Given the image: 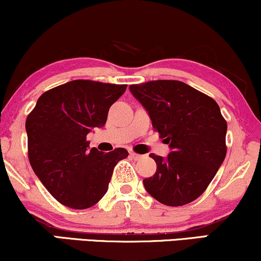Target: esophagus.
Wrapping results in <instances>:
<instances>
[{
	"instance_id": "34e87169",
	"label": "esophagus",
	"mask_w": 261,
	"mask_h": 261,
	"mask_svg": "<svg viewBox=\"0 0 261 261\" xmlns=\"http://www.w3.org/2000/svg\"><path fill=\"white\" fill-rule=\"evenodd\" d=\"M130 157L133 160H140L141 157H143V155H139V153H137V152H133V151H132L130 152Z\"/></svg>"
}]
</instances>
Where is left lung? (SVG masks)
Masks as SVG:
<instances>
[{
    "label": "left lung",
    "instance_id": "8db88e82",
    "mask_svg": "<svg viewBox=\"0 0 261 261\" xmlns=\"http://www.w3.org/2000/svg\"><path fill=\"white\" fill-rule=\"evenodd\" d=\"M129 89L149 112L152 127L172 149L167 159L151 153L157 169L143 180L161 203L179 207L198 198L226 156L227 123L213 98L175 80H157Z\"/></svg>",
    "mask_w": 261,
    "mask_h": 261
}]
</instances>
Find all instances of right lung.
Returning <instances> with one entry per match:
<instances>
[{"instance_id": "right-lung-1", "label": "right lung", "mask_w": 261, "mask_h": 261, "mask_svg": "<svg viewBox=\"0 0 261 261\" xmlns=\"http://www.w3.org/2000/svg\"><path fill=\"white\" fill-rule=\"evenodd\" d=\"M127 85L75 80L44 92L28 115V156L35 174L58 202L92 207L109 189L112 172L128 151L89 150L87 134L102 127Z\"/></svg>"}]
</instances>
